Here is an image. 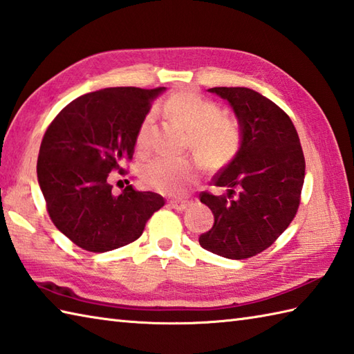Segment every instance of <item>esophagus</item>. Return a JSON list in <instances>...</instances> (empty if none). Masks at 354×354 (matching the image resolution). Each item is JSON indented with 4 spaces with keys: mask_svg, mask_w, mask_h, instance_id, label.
<instances>
[{
    "mask_svg": "<svg viewBox=\"0 0 354 354\" xmlns=\"http://www.w3.org/2000/svg\"><path fill=\"white\" fill-rule=\"evenodd\" d=\"M191 205H192V201H189V200H171L169 201V206L172 209H176V211H180V212L186 211V209L189 207Z\"/></svg>",
    "mask_w": 354,
    "mask_h": 354,
    "instance_id": "34e87169",
    "label": "esophagus"
}]
</instances>
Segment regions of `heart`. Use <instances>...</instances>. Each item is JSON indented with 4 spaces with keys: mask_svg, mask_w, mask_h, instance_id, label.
<instances>
[{
    "mask_svg": "<svg viewBox=\"0 0 354 354\" xmlns=\"http://www.w3.org/2000/svg\"><path fill=\"white\" fill-rule=\"evenodd\" d=\"M163 113L187 131L191 148L207 167H221L235 154L240 142L236 125L230 119L218 116L217 104L200 93L191 88L174 91L165 102ZM153 122V114H147L137 129L136 148L140 153H145L149 147ZM197 177V163L187 158L158 157L142 171L143 183L165 196H182L196 183Z\"/></svg>",
    "mask_w": 354,
    "mask_h": 354,
    "instance_id": "obj_1",
    "label": "heart"
}]
</instances>
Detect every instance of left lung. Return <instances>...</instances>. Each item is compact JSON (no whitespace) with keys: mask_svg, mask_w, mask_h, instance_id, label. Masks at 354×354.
Here are the masks:
<instances>
[{"mask_svg":"<svg viewBox=\"0 0 354 354\" xmlns=\"http://www.w3.org/2000/svg\"><path fill=\"white\" fill-rule=\"evenodd\" d=\"M240 128V147L214 177L226 196L203 192L200 201L214 214V226L200 246L229 259L268 249L290 225L304 185L306 160L290 118L270 99L246 86H215Z\"/></svg>","mask_w":354,"mask_h":354,"instance_id":"8db88e82","label":"left lung"}]
</instances>
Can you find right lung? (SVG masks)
I'll use <instances>...</instances> for the list:
<instances>
[{"label": "right lung", "mask_w": 354, "mask_h": 354, "mask_svg": "<svg viewBox=\"0 0 354 354\" xmlns=\"http://www.w3.org/2000/svg\"><path fill=\"white\" fill-rule=\"evenodd\" d=\"M167 90L102 88L75 99L50 124L39 148L38 183L53 225L76 246L114 250L136 241L165 200L128 185L111 192L108 174L131 158L140 122Z\"/></svg>", "instance_id": "obj_1"}]
</instances>
